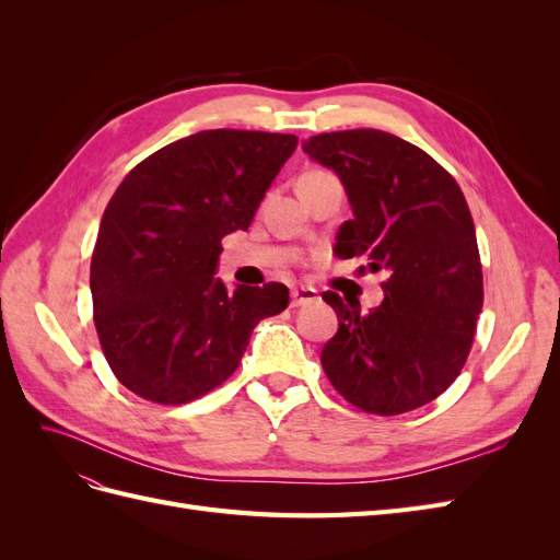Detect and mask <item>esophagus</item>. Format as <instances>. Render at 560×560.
Listing matches in <instances>:
<instances>
[{"instance_id":"obj_1","label":"esophagus","mask_w":560,"mask_h":560,"mask_svg":"<svg viewBox=\"0 0 560 560\" xmlns=\"http://www.w3.org/2000/svg\"><path fill=\"white\" fill-rule=\"evenodd\" d=\"M315 301H317V290H313V287H296V290H292L290 306L292 308L311 306V303H315Z\"/></svg>"}]
</instances>
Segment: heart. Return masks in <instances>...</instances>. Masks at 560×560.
<instances>
[{"label": "heart", "instance_id": "obj_1", "mask_svg": "<svg viewBox=\"0 0 560 560\" xmlns=\"http://www.w3.org/2000/svg\"><path fill=\"white\" fill-rule=\"evenodd\" d=\"M313 173H317V171H313Z\"/></svg>", "mask_w": 560, "mask_h": 560}]
</instances>
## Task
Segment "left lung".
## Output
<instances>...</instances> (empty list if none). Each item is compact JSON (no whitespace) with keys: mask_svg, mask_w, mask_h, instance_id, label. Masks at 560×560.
<instances>
[{"mask_svg":"<svg viewBox=\"0 0 560 560\" xmlns=\"http://www.w3.org/2000/svg\"><path fill=\"white\" fill-rule=\"evenodd\" d=\"M306 154L341 177L352 219L336 235V257H364L387 270L385 299L325 292L338 331L319 354L346 401L399 416L436 399L460 376L483 306L477 233L460 186L430 154L374 128L322 132Z\"/></svg>","mask_w":560,"mask_h":560,"instance_id":"obj_1","label":"left lung"}]
</instances>
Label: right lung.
Here are the masks:
<instances>
[{
  "instance_id": "obj_1",
  "label": "right lung",
  "mask_w": 560,
  "mask_h": 560,
  "mask_svg": "<svg viewBox=\"0 0 560 560\" xmlns=\"http://www.w3.org/2000/svg\"><path fill=\"white\" fill-rule=\"evenodd\" d=\"M296 135L200 130L147 156L107 202L91 259L93 319L130 393L194 401L238 369L257 322L290 303L280 282L214 278L222 238L247 231Z\"/></svg>"
}]
</instances>
